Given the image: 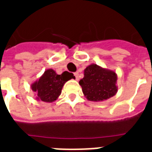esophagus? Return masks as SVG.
<instances>
[{
  "label": "esophagus",
  "instance_id": "obj_1",
  "mask_svg": "<svg viewBox=\"0 0 152 152\" xmlns=\"http://www.w3.org/2000/svg\"><path fill=\"white\" fill-rule=\"evenodd\" d=\"M74 76H75V77H76V80H79V73L75 72L74 73Z\"/></svg>",
  "mask_w": 152,
  "mask_h": 152
}]
</instances>
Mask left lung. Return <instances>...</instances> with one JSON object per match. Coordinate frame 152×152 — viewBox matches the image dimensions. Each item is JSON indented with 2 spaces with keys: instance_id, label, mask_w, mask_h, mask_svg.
I'll return each instance as SVG.
<instances>
[{
  "instance_id": "1",
  "label": "left lung",
  "mask_w": 152,
  "mask_h": 152,
  "mask_svg": "<svg viewBox=\"0 0 152 152\" xmlns=\"http://www.w3.org/2000/svg\"><path fill=\"white\" fill-rule=\"evenodd\" d=\"M117 75L114 71L90 64L84 70V77L79 81L84 95L89 101L100 102L117 93Z\"/></svg>"
}]
</instances>
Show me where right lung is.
Returning <instances> with one entry per match:
<instances>
[{
    "mask_svg": "<svg viewBox=\"0 0 152 152\" xmlns=\"http://www.w3.org/2000/svg\"><path fill=\"white\" fill-rule=\"evenodd\" d=\"M75 76L72 73L64 72L58 75L54 70L47 69L40 79L31 85L33 92L37 93L36 99L45 102H53L56 100L62 92L64 84Z\"/></svg>",
    "mask_w": 152,
    "mask_h": 152,
    "instance_id": "right-lung-1",
    "label": "right lung"
}]
</instances>
